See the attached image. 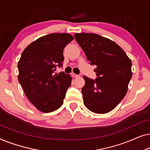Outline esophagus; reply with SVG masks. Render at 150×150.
Returning a JSON list of instances; mask_svg holds the SVG:
<instances>
[{
  "label": "esophagus",
  "instance_id": "obj_1",
  "mask_svg": "<svg viewBox=\"0 0 150 150\" xmlns=\"http://www.w3.org/2000/svg\"><path fill=\"white\" fill-rule=\"evenodd\" d=\"M71 76H72L73 78H77V77L79 76V74H75L74 73H71Z\"/></svg>",
  "mask_w": 150,
  "mask_h": 150
}]
</instances>
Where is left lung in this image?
<instances>
[{
  "label": "left lung",
  "instance_id": "8db88e82",
  "mask_svg": "<svg viewBox=\"0 0 150 150\" xmlns=\"http://www.w3.org/2000/svg\"><path fill=\"white\" fill-rule=\"evenodd\" d=\"M74 38L87 61L96 65L95 80L84 76L83 102L91 111H110L126 96L132 73V61L124 50L109 39L95 33H76Z\"/></svg>",
  "mask_w": 150,
  "mask_h": 150
}]
</instances>
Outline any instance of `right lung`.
<instances>
[{"label":"right lung","instance_id":"obj_1","mask_svg":"<svg viewBox=\"0 0 150 150\" xmlns=\"http://www.w3.org/2000/svg\"><path fill=\"white\" fill-rule=\"evenodd\" d=\"M74 40L68 33H51L31 43L24 49L18 64V81L26 97L40 111L58 109L70 87L71 77L61 71L65 47Z\"/></svg>","mask_w":150,"mask_h":150}]
</instances>
